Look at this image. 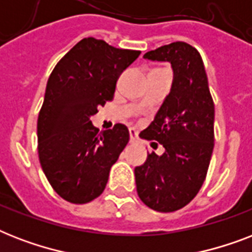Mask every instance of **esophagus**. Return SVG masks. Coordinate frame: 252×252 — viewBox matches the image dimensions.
<instances>
[{
	"instance_id": "1",
	"label": "esophagus",
	"mask_w": 252,
	"mask_h": 252,
	"mask_svg": "<svg viewBox=\"0 0 252 252\" xmlns=\"http://www.w3.org/2000/svg\"><path fill=\"white\" fill-rule=\"evenodd\" d=\"M129 137H130V142H136L138 140V134L134 128H130L129 129Z\"/></svg>"
}]
</instances>
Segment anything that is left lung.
Wrapping results in <instances>:
<instances>
[{
  "instance_id": "obj_1",
  "label": "left lung",
  "mask_w": 252,
  "mask_h": 252,
  "mask_svg": "<svg viewBox=\"0 0 252 252\" xmlns=\"http://www.w3.org/2000/svg\"><path fill=\"white\" fill-rule=\"evenodd\" d=\"M144 59L167 61L174 72L171 90L140 133L165 152L148 154L145 163L134 168L142 203L167 213L186 207L205 180L215 146V104L201 56L192 45L175 41L146 52Z\"/></svg>"
}]
</instances>
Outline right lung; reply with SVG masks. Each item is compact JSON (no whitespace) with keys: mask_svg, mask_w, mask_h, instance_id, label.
I'll return each instance as SVG.
<instances>
[{"mask_svg":"<svg viewBox=\"0 0 252 252\" xmlns=\"http://www.w3.org/2000/svg\"><path fill=\"white\" fill-rule=\"evenodd\" d=\"M140 53L85 37L49 76L37 118V152L49 184L69 203H89L104 191L129 141L124 124L99 132L90 118L112 100L119 77Z\"/></svg>","mask_w":252,"mask_h":252,"instance_id":"right-lung-1","label":"right lung"}]
</instances>
